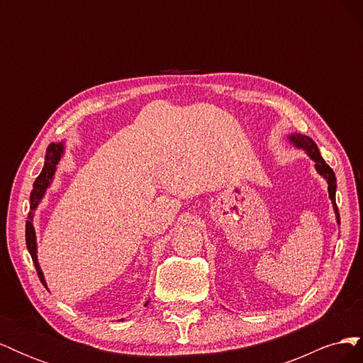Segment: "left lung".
<instances>
[{"instance_id":"obj_1","label":"left lung","mask_w":363,"mask_h":363,"mask_svg":"<svg viewBox=\"0 0 363 363\" xmlns=\"http://www.w3.org/2000/svg\"><path fill=\"white\" fill-rule=\"evenodd\" d=\"M289 140L292 142V144L295 147L298 148H303L306 150L307 155H309V157L315 162V168L316 171L320 172L323 177L327 180V184H328V196H330V200L333 203V208H335V213H336V219H337V224H340V219H339V212H337V206H336V177H335V172L333 169L328 167V164L325 163V160L321 157L320 155V150H318L315 142L309 138V136H304V135H292L289 136Z\"/></svg>"}]
</instances>
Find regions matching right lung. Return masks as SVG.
<instances>
[{
    "label": "right lung",
    "mask_w": 363,
    "mask_h": 363,
    "mask_svg": "<svg viewBox=\"0 0 363 363\" xmlns=\"http://www.w3.org/2000/svg\"><path fill=\"white\" fill-rule=\"evenodd\" d=\"M62 152H63V145L62 144H50L47 148V156H45V164H43V168L39 174V177L35 180V184H33V191L30 194V212L27 216V223H26V242H27V248L31 255L33 263H35L36 271H38V276L40 279V281L43 283V286L47 288L45 284V279H43V274L40 271V267L38 263V256H36V235H35V227H33L31 221H33V212H35V208L38 207L39 201L42 200L43 194H45L47 188L50 186L51 180H52V175L56 172V167L57 163L62 157Z\"/></svg>",
    "instance_id": "obj_1"
}]
</instances>
